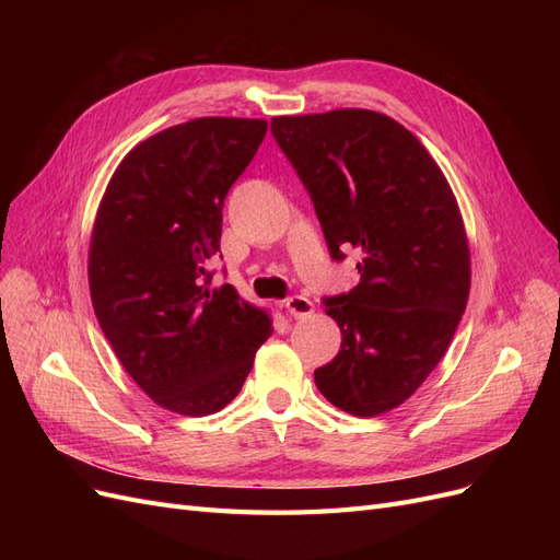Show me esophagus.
I'll return each mask as SVG.
<instances>
[{"mask_svg":"<svg viewBox=\"0 0 560 560\" xmlns=\"http://www.w3.org/2000/svg\"><path fill=\"white\" fill-rule=\"evenodd\" d=\"M284 308H287V313L294 315V317H308V315L315 311L313 301L306 299V296H299V294L287 299V301H284Z\"/></svg>","mask_w":560,"mask_h":560,"instance_id":"1","label":"esophagus"}]
</instances>
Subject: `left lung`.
<instances>
[{
    "instance_id": "8db88e82",
    "label": "left lung",
    "mask_w": 560,
    "mask_h": 560,
    "mask_svg": "<svg viewBox=\"0 0 560 560\" xmlns=\"http://www.w3.org/2000/svg\"><path fill=\"white\" fill-rule=\"evenodd\" d=\"M270 132L306 186L331 259L358 247L360 282L325 299L341 350L315 369L338 409H395L444 358L469 296V245L428 149L371 109L276 116Z\"/></svg>"
}]
</instances>
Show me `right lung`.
I'll list each match as a JSON object with an SVG mask.
<instances>
[{"instance_id": "add662e5", "label": "right lung", "mask_w": 560, "mask_h": 560, "mask_svg": "<svg viewBox=\"0 0 560 560\" xmlns=\"http://www.w3.org/2000/svg\"><path fill=\"white\" fill-rule=\"evenodd\" d=\"M264 118L206 116L140 142L97 208L91 299L118 362L167 411L210 416L241 393L273 334L231 284L210 287L222 208L266 138Z\"/></svg>"}]
</instances>
